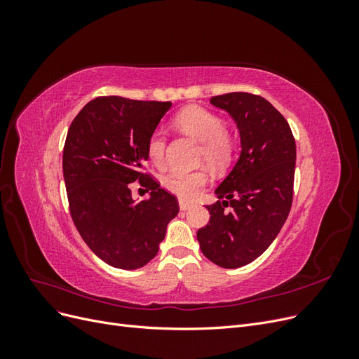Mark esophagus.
<instances>
[{
    "mask_svg": "<svg viewBox=\"0 0 359 359\" xmlns=\"http://www.w3.org/2000/svg\"><path fill=\"white\" fill-rule=\"evenodd\" d=\"M193 206V203L191 202H189V201H184V199H180V210L181 211H187V210H190Z\"/></svg>",
    "mask_w": 359,
    "mask_h": 359,
    "instance_id": "esophagus-1",
    "label": "esophagus"
}]
</instances>
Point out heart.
<instances>
[{
  "instance_id": "obj_1",
  "label": "heart",
  "mask_w": 359,
  "mask_h": 359,
  "mask_svg": "<svg viewBox=\"0 0 359 359\" xmlns=\"http://www.w3.org/2000/svg\"><path fill=\"white\" fill-rule=\"evenodd\" d=\"M175 123L182 132L201 140V160L206 165L211 168H224L231 161L235 144L224 130V123L219 115L201 106H190L177 115ZM147 154L156 165L165 161L166 135L163 130H156L149 136ZM206 181H208V173L203 169L191 172L172 170L163 177V186L180 198L191 199L201 191Z\"/></svg>"
}]
</instances>
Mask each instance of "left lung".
<instances>
[{
  "instance_id": "left-lung-1",
  "label": "left lung",
  "mask_w": 359,
  "mask_h": 359,
  "mask_svg": "<svg viewBox=\"0 0 359 359\" xmlns=\"http://www.w3.org/2000/svg\"><path fill=\"white\" fill-rule=\"evenodd\" d=\"M211 104L233 118L241 154L215 189L220 201L206 206L210 222L198 241L215 265L240 268L265 252L287 219L297 147L285 116L264 97L229 93L212 97Z\"/></svg>"
}]
</instances>
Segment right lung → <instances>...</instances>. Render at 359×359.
I'll return each instance as SVG.
<instances>
[{
  "label": "right lung",
  "mask_w": 359,
  "mask_h": 359,
  "mask_svg": "<svg viewBox=\"0 0 359 359\" xmlns=\"http://www.w3.org/2000/svg\"><path fill=\"white\" fill-rule=\"evenodd\" d=\"M170 106L97 97L69 127L62 173L72 219L85 244L111 266L147 265L180 211L177 198L142 172L148 139ZM135 180L150 191L148 200L131 198Z\"/></svg>",
  "instance_id": "right-lung-1"
}]
</instances>
